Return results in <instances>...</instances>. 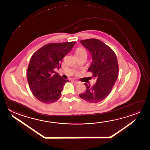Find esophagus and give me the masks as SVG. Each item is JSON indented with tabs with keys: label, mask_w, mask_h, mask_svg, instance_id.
Returning a JSON list of instances; mask_svg holds the SVG:
<instances>
[{
	"label": "esophagus",
	"mask_w": 150,
	"mask_h": 150,
	"mask_svg": "<svg viewBox=\"0 0 150 150\" xmlns=\"http://www.w3.org/2000/svg\"><path fill=\"white\" fill-rule=\"evenodd\" d=\"M72 81H73V82H74L75 83H76V84H79V83H80V81H78V80H73Z\"/></svg>",
	"instance_id": "esophagus-1"
}]
</instances>
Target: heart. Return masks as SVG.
I'll use <instances>...</instances> for the list:
<instances>
[{
  "label": "heart",
  "instance_id": "heart-1",
  "mask_svg": "<svg viewBox=\"0 0 150 150\" xmlns=\"http://www.w3.org/2000/svg\"><path fill=\"white\" fill-rule=\"evenodd\" d=\"M76 56H78V55H81L83 54H86V51H85V50L82 49V48H79L78 49L76 50Z\"/></svg>",
  "mask_w": 150,
  "mask_h": 150
}]
</instances>
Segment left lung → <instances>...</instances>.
<instances>
[{"mask_svg": "<svg viewBox=\"0 0 150 150\" xmlns=\"http://www.w3.org/2000/svg\"><path fill=\"white\" fill-rule=\"evenodd\" d=\"M92 55L93 61L88 71L97 79L91 86L85 83L86 90L79 97L90 103L100 102L109 95L117 79L118 63L114 51L102 41L89 38L80 41Z\"/></svg>", "mask_w": 150, "mask_h": 150, "instance_id": "left-lung-1", "label": "left lung"}]
</instances>
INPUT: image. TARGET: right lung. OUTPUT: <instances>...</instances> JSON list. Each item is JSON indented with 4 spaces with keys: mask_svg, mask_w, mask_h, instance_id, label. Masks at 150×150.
Wrapping results in <instances>:
<instances>
[{
    "mask_svg": "<svg viewBox=\"0 0 150 150\" xmlns=\"http://www.w3.org/2000/svg\"><path fill=\"white\" fill-rule=\"evenodd\" d=\"M76 42L49 43L33 54L27 69V80L32 93L42 103L50 104L61 95L63 79L55 71L61 67L63 57L68 54Z\"/></svg>",
    "mask_w": 150,
    "mask_h": 150,
    "instance_id": "obj_1",
    "label": "right lung"
}]
</instances>
